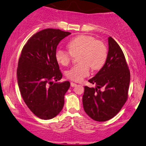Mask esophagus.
<instances>
[{
	"label": "esophagus",
	"mask_w": 146,
	"mask_h": 146,
	"mask_svg": "<svg viewBox=\"0 0 146 146\" xmlns=\"http://www.w3.org/2000/svg\"><path fill=\"white\" fill-rule=\"evenodd\" d=\"M71 87H75V86H77V84H75V83L71 82Z\"/></svg>",
	"instance_id": "34e87169"
}]
</instances>
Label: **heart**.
I'll use <instances>...</instances> for the list:
<instances>
[{"label": "heart", "instance_id": "obj_1", "mask_svg": "<svg viewBox=\"0 0 146 146\" xmlns=\"http://www.w3.org/2000/svg\"><path fill=\"white\" fill-rule=\"evenodd\" d=\"M69 51L58 49L55 52V58L58 63L67 66L73 56L78 54L80 63L73 66L66 73L67 78L80 82L90 75V68L94 70L101 69L108 56V50L102 42L94 37L88 35H79L68 42Z\"/></svg>", "mask_w": 146, "mask_h": 146}]
</instances>
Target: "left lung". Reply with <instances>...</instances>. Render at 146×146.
Returning a JSON list of instances; mask_svg holds the SVG:
<instances>
[{
    "mask_svg": "<svg viewBox=\"0 0 146 146\" xmlns=\"http://www.w3.org/2000/svg\"><path fill=\"white\" fill-rule=\"evenodd\" d=\"M108 56L102 69L88 82L96 88L84 87L82 102L85 112L96 121L113 118L126 102L130 72L119 45L108 37Z\"/></svg>",
    "mask_w": 146,
    "mask_h": 146,
    "instance_id": "left-lung-1",
    "label": "left lung"
}]
</instances>
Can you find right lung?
<instances>
[{
    "label": "right lung",
    "instance_id": "obj_1",
    "mask_svg": "<svg viewBox=\"0 0 146 146\" xmlns=\"http://www.w3.org/2000/svg\"><path fill=\"white\" fill-rule=\"evenodd\" d=\"M70 34L60 29H43L33 35L22 49L17 70L18 86L27 107L41 119H52L63 108L70 83H54L62 77L55 52Z\"/></svg>",
    "mask_w": 146,
    "mask_h": 146
}]
</instances>
